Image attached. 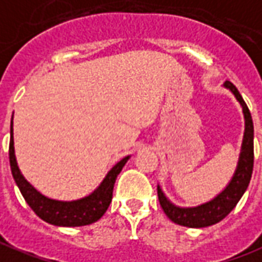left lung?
<instances>
[{
	"label": "left lung",
	"mask_w": 262,
	"mask_h": 262,
	"mask_svg": "<svg viewBox=\"0 0 262 262\" xmlns=\"http://www.w3.org/2000/svg\"><path fill=\"white\" fill-rule=\"evenodd\" d=\"M223 86L232 92L236 100L240 103L243 108L244 116V135L242 142V149L238 155V162L236 170L233 173L232 180L225 187L222 192H219L211 201L204 202L196 207H177L165 195L160 186H158V196L162 209L165 211L167 217L171 222L187 226V228H207L215 223L221 222L223 217H226L233 211V208L237 205L240 198L247 190L251 180L254 165V125L253 118L250 114L247 104L244 103L243 97L238 93L236 86L232 82L226 81Z\"/></svg>",
	"instance_id": "obj_1"
}]
</instances>
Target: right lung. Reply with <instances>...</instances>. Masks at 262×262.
Instances as JSON below:
<instances>
[{"instance_id":"add662e5","label":"right lung","mask_w":262,"mask_h":262,"mask_svg":"<svg viewBox=\"0 0 262 262\" xmlns=\"http://www.w3.org/2000/svg\"><path fill=\"white\" fill-rule=\"evenodd\" d=\"M12 120H11V141H9L11 171H12L13 180L24 195L25 201L28 202V205L33 209L34 213L45 222L55 225V226H66V228L86 226L99 221L104 215V212L107 211L108 205L112 202L116 179L120 174V171L123 170L124 165L128 162L129 156H125L113 166L99 187L89 195L79 198V200H74V201L53 200L37 191L19 170L16 156H15V146H13Z\"/></svg>"}]
</instances>
